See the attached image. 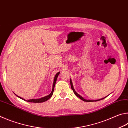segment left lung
I'll return each instance as SVG.
<instances>
[{
	"mask_svg": "<svg viewBox=\"0 0 128 128\" xmlns=\"http://www.w3.org/2000/svg\"><path fill=\"white\" fill-rule=\"evenodd\" d=\"M70 86H71V88L72 89V90H73V92H74V94H75L76 96H77L78 97H79V98H80V99H81L82 100H83V101H85V102H94V101H100V100H103L104 98H106V97H104V98H101V99H99V100H86V99H84V98H83V97L81 96H80V94H77V93H76V90H74V88H73V83H72V80H71V79H70Z\"/></svg>",
	"mask_w": 128,
	"mask_h": 128,
	"instance_id": "left-lung-1",
	"label": "left lung"
}]
</instances>
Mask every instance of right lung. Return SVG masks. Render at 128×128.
<instances>
[{
	"label": "right lung",
	"mask_w": 128,
	"mask_h": 128,
	"mask_svg": "<svg viewBox=\"0 0 128 128\" xmlns=\"http://www.w3.org/2000/svg\"><path fill=\"white\" fill-rule=\"evenodd\" d=\"M60 73V72H58L56 74V75H55V77H54V82H53V85H52V92L50 93V94L48 95V96H46L45 97H42V98H38V99H31V100H26L24 98H22V97H20V96H17V95H16L17 96V97H19V98H21L23 100H24V101H26L27 102H34V103H40V102H45L46 101L48 100V99H49L52 96V95L53 94V92H54V87H55V83H56V80L58 78V76H59V74Z\"/></svg>",
	"instance_id": "1"
}]
</instances>
